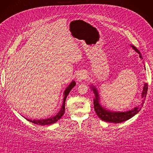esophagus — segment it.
Segmentation results:
<instances>
[{
  "label": "esophagus",
  "mask_w": 153,
  "mask_h": 153,
  "mask_svg": "<svg viewBox=\"0 0 153 153\" xmlns=\"http://www.w3.org/2000/svg\"><path fill=\"white\" fill-rule=\"evenodd\" d=\"M86 76H87V74H86V72H81L80 73H79L77 75V79L81 81L83 79H85L86 78Z\"/></svg>",
  "instance_id": "obj_1"
}]
</instances>
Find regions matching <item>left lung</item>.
Returning a JSON list of instances; mask_svg holds the SVG:
<instances>
[{
	"instance_id": "obj_1",
	"label": "left lung",
	"mask_w": 153,
	"mask_h": 153,
	"mask_svg": "<svg viewBox=\"0 0 153 153\" xmlns=\"http://www.w3.org/2000/svg\"><path fill=\"white\" fill-rule=\"evenodd\" d=\"M133 49H134L136 52H138L140 54V57L141 59H143L142 57L139 50L137 49L136 47L134 46H131ZM94 93L95 94V98L94 99V110L96 112V114L101 120L103 121H107V122L110 123H121L123 121H126L128 119L131 118L132 116L136 115L142 108V106H138L132 109L131 111H128L126 112H112L110 111L106 110L105 108H103L102 106H101L99 103V95L96 88L94 87H91ZM147 89H148V84L146 83L144 85V87L142 92V97L143 98H146V95L147 93Z\"/></svg>"
}]
</instances>
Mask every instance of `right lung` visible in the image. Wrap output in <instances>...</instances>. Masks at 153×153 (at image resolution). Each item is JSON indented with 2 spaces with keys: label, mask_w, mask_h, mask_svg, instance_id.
<instances>
[{
  "label": "right lung",
  "mask_w": 153,
  "mask_h": 153,
  "mask_svg": "<svg viewBox=\"0 0 153 153\" xmlns=\"http://www.w3.org/2000/svg\"><path fill=\"white\" fill-rule=\"evenodd\" d=\"M76 85V82L75 81H72L71 83H70L68 87L66 88V90L64 92V100H63V103H62V107L61 108L60 111L59 112L58 114L57 115H56L55 116L52 117H50V118H48V119H46V120H29V119H27L25 118L30 121V122H32L33 123L35 124H38V125H50V124H52L57 122V121L61 119V117L62 116V115L64 114L65 111V100L66 97L68 95V94L70 93V91L72 89V88H74V87H75V85Z\"/></svg>",
  "instance_id": "obj_1"
}]
</instances>
